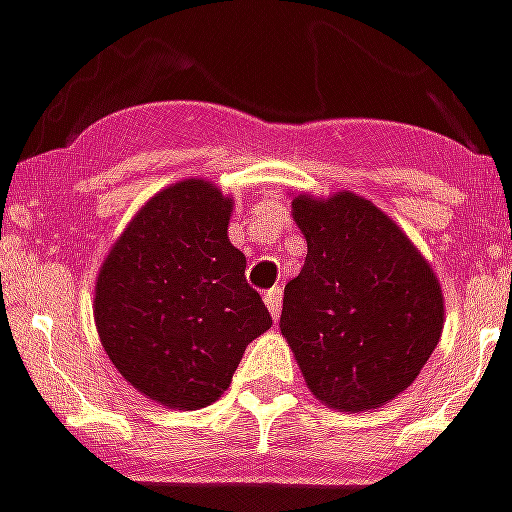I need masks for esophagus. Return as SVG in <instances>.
Here are the masks:
<instances>
[{
  "instance_id": "esophagus-1",
  "label": "esophagus",
  "mask_w": 512,
  "mask_h": 512,
  "mask_svg": "<svg viewBox=\"0 0 512 512\" xmlns=\"http://www.w3.org/2000/svg\"><path fill=\"white\" fill-rule=\"evenodd\" d=\"M264 303H266V308H269V313H272L274 321H277L279 313H282V290H279V287L266 290L264 292Z\"/></svg>"
}]
</instances>
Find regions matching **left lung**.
Returning <instances> with one entry per match:
<instances>
[{
    "instance_id": "8db88e82",
    "label": "left lung",
    "mask_w": 512,
    "mask_h": 512,
    "mask_svg": "<svg viewBox=\"0 0 512 512\" xmlns=\"http://www.w3.org/2000/svg\"><path fill=\"white\" fill-rule=\"evenodd\" d=\"M308 256L285 287L279 331L321 404L368 412L417 381L438 347L445 300L409 235L352 191L292 196Z\"/></svg>"
}]
</instances>
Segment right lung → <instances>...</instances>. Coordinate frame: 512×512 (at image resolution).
<instances>
[{
    "instance_id": "add662e5",
    "label": "right lung",
    "mask_w": 512,
    "mask_h": 512,
    "mask_svg": "<svg viewBox=\"0 0 512 512\" xmlns=\"http://www.w3.org/2000/svg\"><path fill=\"white\" fill-rule=\"evenodd\" d=\"M233 199L212 181L157 191L113 243L95 279L100 344L124 381L168 409H202L272 326L230 243Z\"/></svg>"
}]
</instances>
